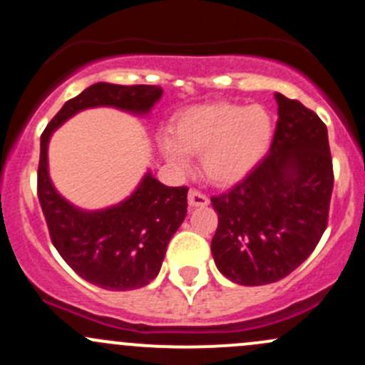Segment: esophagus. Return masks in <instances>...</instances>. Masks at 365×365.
Returning <instances> with one entry per match:
<instances>
[{
    "label": "esophagus",
    "instance_id": "obj_1",
    "mask_svg": "<svg viewBox=\"0 0 365 365\" xmlns=\"http://www.w3.org/2000/svg\"><path fill=\"white\" fill-rule=\"evenodd\" d=\"M187 200H189L190 208H203V206H208V203H210L208 197L196 189L189 190V197H187Z\"/></svg>",
    "mask_w": 365,
    "mask_h": 365
}]
</instances>
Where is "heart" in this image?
Masks as SVG:
<instances>
[{
    "instance_id": "1",
    "label": "heart",
    "mask_w": 365,
    "mask_h": 365,
    "mask_svg": "<svg viewBox=\"0 0 365 365\" xmlns=\"http://www.w3.org/2000/svg\"><path fill=\"white\" fill-rule=\"evenodd\" d=\"M274 138V120L263 106L212 102L183 109L175 135L160 139L164 157L189 169L190 153H203L201 165L215 185H233L263 160Z\"/></svg>"
}]
</instances>
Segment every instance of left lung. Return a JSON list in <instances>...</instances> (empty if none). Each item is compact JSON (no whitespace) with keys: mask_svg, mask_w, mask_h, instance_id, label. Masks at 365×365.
<instances>
[{"mask_svg":"<svg viewBox=\"0 0 365 365\" xmlns=\"http://www.w3.org/2000/svg\"><path fill=\"white\" fill-rule=\"evenodd\" d=\"M268 155L237 187L212 197L217 268L242 286L277 282L314 251L327 227L334 173L327 127L298 101L275 93Z\"/></svg>","mask_w":365,"mask_h":365,"instance_id":"left-lung-1","label":"left lung"}]
</instances>
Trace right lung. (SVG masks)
I'll list each match as a JSON object with an SVG mask.
<instances>
[{"mask_svg": "<svg viewBox=\"0 0 365 365\" xmlns=\"http://www.w3.org/2000/svg\"><path fill=\"white\" fill-rule=\"evenodd\" d=\"M162 88L95 83L70 98L40 138L38 200L51 240L77 275L98 288L128 292L159 275L169 240L187 215V187H165L146 171L130 196L101 210H84L65 200L49 176L51 135L84 109L114 108L148 116Z\"/></svg>", "mask_w": 365, "mask_h": 365, "instance_id": "add662e5", "label": "right lung"}]
</instances>
